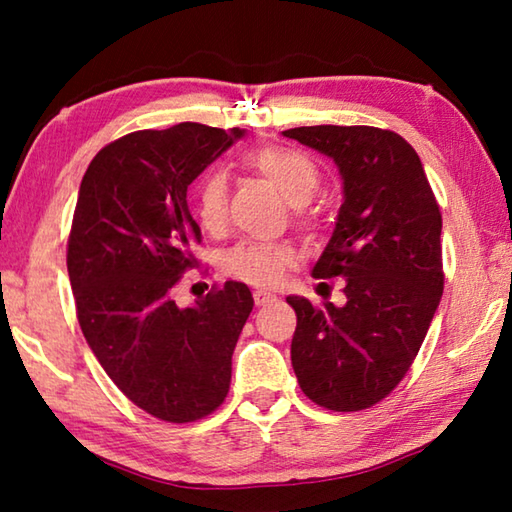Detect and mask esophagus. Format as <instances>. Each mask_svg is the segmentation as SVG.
Instances as JSON below:
<instances>
[{
  "mask_svg": "<svg viewBox=\"0 0 512 512\" xmlns=\"http://www.w3.org/2000/svg\"><path fill=\"white\" fill-rule=\"evenodd\" d=\"M253 298H255V305L257 307H264V305H268V302H275L277 300L275 293H268V291H255Z\"/></svg>",
  "mask_w": 512,
  "mask_h": 512,
  "instance_id": "esophagus-1",
  "label": "esophagus"
}]
</instances>
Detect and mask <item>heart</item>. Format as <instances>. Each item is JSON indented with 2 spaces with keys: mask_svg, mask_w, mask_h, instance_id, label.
Wrapping results in <instances>:
<instances>
[{
  "mask_svg": "<svg viewBox=\"0 0 512 512\" xmlns=\"http://www.w3.org/2000/svg\"><path fill=\"white\" fill-rule=\"evenodd\" d=\"M244 164L257 176L266 178L293 207L307 205L320 185L318 164L307 153L287 146H264L248 151ZM196 216L205 230L223 228L228 216V180L221 171H210L196 187ZM296 264V250L287 244L246 241L225 255V271L237 280L257 287H273Z\"/></svg>",
  "mask_w": 512,
  "mask_h": 512,
  "instance_id": "heart-1",
  "label": "heart"
}]
</instances>
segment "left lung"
Listing matches in <instances>:
<instances>
[{
	"mask_svg": "<svg viewBox=\"0 0 512 512\" xmlns=\"http://www.w3.org/2000/svg\"><path fill=\"white\" fill-rule=\"evenodd\" d=\"M284 137L336 162L343 205L314 277L345 280V305L289 296L291 363L329 411L377 404L409 372L443 296V216L413 146L375 126H300Z\"/></svg>",
	"mask_w": 512,
	"mask_h": 512,
	"instance_id": "1",
	"label": "left lung"
}]
</instances>
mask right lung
<instances>
[{
  "label": "right lung",
  "mask_w": 512,
  "mask_h": 512,
  "mask_svg": "<svg viewBox=\"0 0 512 512\" xmlns=\"http://www.w3.org/2000/svg\"><path fill=\"white\" fill-rule=\"evenodd\" d=\"M244 133L194 121L128 133L103 146L81 180L67 241L79 325L119 391L164 422L219 409L253 311L250 289L232 280L192 307L171 298L201 244L187 187Z\"/></svg>",
  "instance_id": "obj_1"
}]
</instances>
